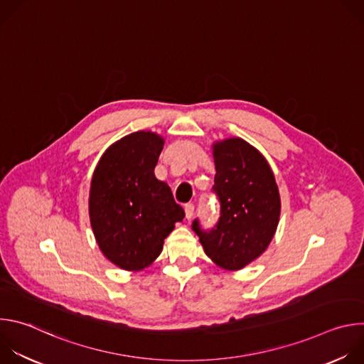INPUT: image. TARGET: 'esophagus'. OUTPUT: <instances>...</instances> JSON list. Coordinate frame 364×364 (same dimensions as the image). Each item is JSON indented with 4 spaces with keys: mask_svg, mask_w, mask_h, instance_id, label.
Instances as JSON below:
<instances>
[{
    "mask_svg": "<svg viewBox=\"0 0 364 364\" xmlns=\"http://www.w3.org/2000/svg\"><path fill=\"white\" fill-rule=\"evenodd\" d=\"M184 212H186V219H191L194 215V204L193 203H187L184 204Z\"/></svg>",
    "mask_w": 364,
    "mask_h": 364,
    "instance_id": "obj_1",
    "label": "esophagus"
}]
</instances>
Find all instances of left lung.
I'll return each instance as SVG.
<instances>
[{"label": "left lung", "instance_id": "8db88e82", "mask_svg": "<svg viewBox=\"0 0 364 364\" xmlns=\"http://www.w3.org/2000/svg\"><path fill=\"white\" fill-rule=\"evenodd\" d=\"M216 176L212 191L220 204L215 228L203 229L198 219L193 230L205 255L225 269H242L271 243L281 213L274 173L255 146L240 138L213 145Z\"/></svg>", "mask_w": 364, "mask_h": 364}]
</instances>
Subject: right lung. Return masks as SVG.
<instances>
[{
	"label": "right lung",
	"instance_id": "right-lung-1",
	"mask_svg": "<svg viewBox=\"0 0 364 364\" xmlns=\"http://www.w3.org/2000/svg\"><path fill=\"white\" fill-rule=\"evenodd\" d=\"M163 145L149 131L129 134L105 151L92 177L89 216L96 242L127 271L152 264L186 216L170 187L154 176Z\"/></svg>",
	"mask_w": 364,
	"mask_h": 364
}]
</instances>
